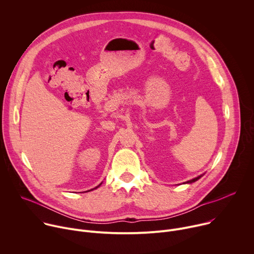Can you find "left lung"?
<instances>
[{
	"mask_svg": "<svg viewBox=\"0 0 254 254\" xmlns=\"http://www.w3.org/2000/svg\"><path fill=\"white\" fill-rule=\"evenodd\" d=\"M203 175H204V174H203ZM203 175H200V176H198V177H196V178H194V179H192V180H190V181H187V182H185V184H191V183L196 182V181L199 180Z\"/></svg>",
	"mask_w": 254,
	"mask_h": 254,
	"instance_id": "left-lung-1",
	"label": "left lung"
}]
</instances>
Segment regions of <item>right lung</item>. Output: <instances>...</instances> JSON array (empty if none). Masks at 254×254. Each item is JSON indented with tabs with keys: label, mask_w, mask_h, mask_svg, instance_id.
Wrapping results in <instances>:
<instances>
[{
	"label": "right lung",
	"mask_w": 254,
	"mask_h": 254,
	"mask_svg": "<svg viewBox=\"0 0 254 254\" xmlns=\"http://www.w3.org/2000/svg\"><path fill=\"white\" fill-rule=\"evenodd\" d=\"M101 184H102V182H101V183H100V184H99L97 187H95V188H93V189H91V190H88V191H86V192H89V191H92V190H94V189H97V188H98V187H99Z\"/></svg>",
	"instance_id": "obj_1"
}]
</instances>
